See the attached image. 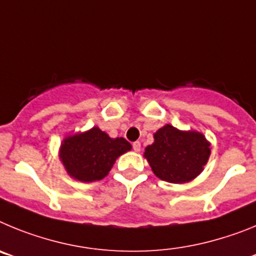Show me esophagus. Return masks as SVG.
I'll use <instances>...</instances> for the list:
<instances>
[{
  "label": "esophagus",
  "instance_id": "obj_1",
  "mask_svg": "<svg viewBox=\"0 0 256 256\" xmlns=\"http://www.w3.org/2000/svg\"><path fill=\"white\" fill-rule=\"evenodd\" d=\"M132 146H133V150H134L136 152H138V151L141 150V142H140V141H136V142H133V144H132Z\"/></svg>",
  "mask_w": 256,
  "mask_h": 256
}]
</instances>
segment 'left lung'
<instances>
[{"label": "left lung", "instance_id": "8db88e82", "mask_svg": "<svg viewBox=\"0 0 256 256\" xmlns=\"http://www.w3.org/2000/svg\"><path fill=\"white\" fill-rule=\"evenodd\" d=\"M144 156L154 174L170 183H186L204 170L210 156V144L196 130H180L170 124L154 134V144Z\"/></svg>", "mask_w": 256, "mask_h": 256}]
</instances>
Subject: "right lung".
I'll list each match as a JSON object with an SVG mask.
<instances>
[{"label": "right lung", "mask_w": 256, "mask_h": 256, "mask_svg": "<svg viewBox=\"0 0 256 256\" xmlns=\"http://www.w3.org/2000/svg\"><path fill=\"white\" fill-rule=\"evenodd\" d=\"M132 148L123 138H112L98 126L76 133L62 140L60 160L70 177L80 182L101 180L108 174L115 160Z\"/></svg>", "instance_id": "right-lung-1"}]
</instances>
